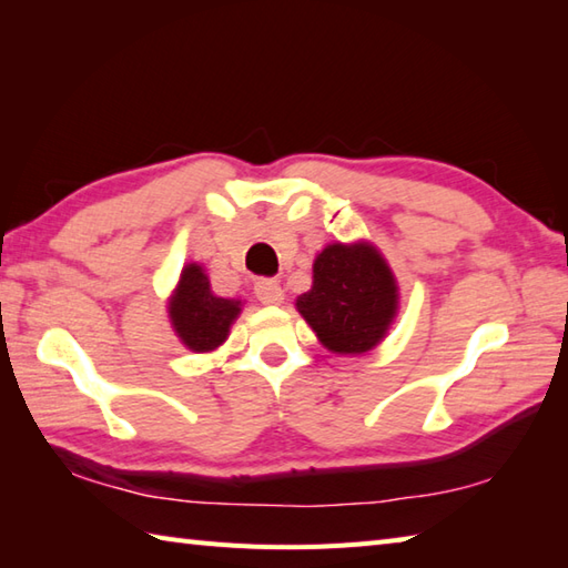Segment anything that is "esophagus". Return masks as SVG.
<instances>
[{"mask_svg":"<svg viewBox=\"0 0 568 568\" xmlns=\"http://www.w3.org/2000/svg\"><path fill=\"white\" fill-rule=\"evenodd\" d=\"M253 291H256V297L261 300L263 305H281L283 300H285V293H283L281 283L268 281V277H265V281H258Z\"/></svg>","mask_w":568,"mask_h":568,"instance_id":"esophagus-1","label":"esophagus"}]
</instances>
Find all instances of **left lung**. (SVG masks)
I'll return each mask as SVG.
<instances>
[{
  "label": "left lung",
  "instance_id": "left-lung-1",
  "mask_svg": "<svg viewBox=\"0 0 568 568\" xmlns=\"http://www.w3.org/2000/svg\"><path fill=\"white\" fill-rule=\"evenodd\" d=\"M295 307L327 352L358 356L388 336L400 312V287L371 241H336L315 256L312 287Z\"/></svg>",
  "mask_w": 568,
  "mask_h": 568
}]
</instances>
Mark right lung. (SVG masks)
<instances>
[{"instance_id": "1", "label": "right lung", "mask_w": 568, "mask_h": 568, "mask_svg": "<svg viewBox=\"0 0 568 568\" xmlns=\"http://www.w3.org/2000/svg\"><path fill=\"white\" fill-rule=\"evenodd\" d=\"M241 310H244L241 300L212 293L210 275L202 263H187L180 271L175 291L168 297L171 327L180 344L195 354H210L220 348Z\"/></svg>"}]
</instances>
